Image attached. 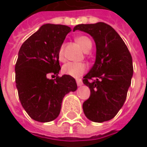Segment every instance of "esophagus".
<instances>
[{
  "label": "esophagus",
  "instance_id": "34e87169",
  "mask_svg": "<svg viewBox=\"0 0 147 147\" xmlns=\"http://www.w3.org/2000/svg\"><path fill=\"white\" fill-rule=\"evenodd\" d=\"M76 84H77V86H82L83 84L82 79H76Z\"/></svg>",
  "mask_w": 147,
  "mask_h": 147
}]
</instances>
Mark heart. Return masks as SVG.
Masks as SVG:
<instances>
[{"mask_svg":"<svg viewBox=\"0 0 147 147\" xmlns=\"http://www.w3.org/2000/svg\"><path fill=\"white\" fill-rule=\"evenodd\" d=\"M76 43L84 51L88 52L92 47V42L87 36H77L76 38ZM58 59L59 61H65V46L61 45L58 52ZM88 71V65L85 63L69 62L62 67V72L72 77H79Z\"/></svg>","mask_w":147,"mask_h":147,"instance_id":"obj_1","label":"heart"}]
</instances>
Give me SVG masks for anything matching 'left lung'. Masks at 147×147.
Here are the masks:
<instances>
[{
    "mask_svg": "<svg viewBox=\"0 0 147 147\" xmlns=\"http://www.w3.org/2000/svg\"><path fill=\"white\" fill-rule=\"evenodd\" d=\"M88 33L96 44V60L83 77L90 89L83 102L86 117L95 123L112 119L126 100L133 76L132 56L126 44L109 24L102 22L78 24L75 30Z\"/></svg>",
    "mask_w": 147,
    "mask_h": 147,
    "instance_id": "left-lung-1",
    "label": "left lung"
}]
</instances>
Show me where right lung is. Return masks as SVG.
<instances>
[{
    "mask_svg": "<svg viewBox=\"0 0 147 147\" xmlns=\"http://www.w3.org/2000/svg\"><path fill=\"white\" fill-rule=\"evenodd\" d=\"M71 27L43 24L21 46L15 65V82L18 98L28 115L47 123L59 115L65 95L77 88L75 78L59 76L58 52ZM51 74L54 79H49Z\"/></svg>",
    "mask_w": 147,
    "mask_h": 147,
    "instance_id": "add662e5",
    "label": "right lung"
}]
</instances>
